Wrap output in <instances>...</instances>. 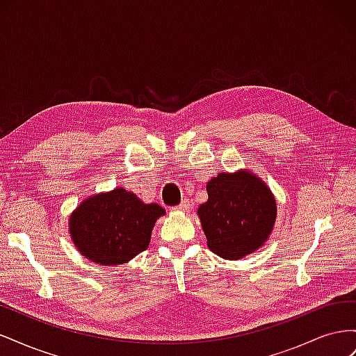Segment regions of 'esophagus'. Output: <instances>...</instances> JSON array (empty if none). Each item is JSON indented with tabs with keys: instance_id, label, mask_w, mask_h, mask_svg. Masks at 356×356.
<instances>
[{
	"instance_id": "1",
	"label": "esophagus",
	"mask_w": 356,
	"mask_h": 356,
	"mask_svg": "<svg viewBox=\"0 0 356 356\" xmlns=\"http://www.w3.org/2000/svg\"><path fill=\"white\" fill-rule=\"evenodd\" d=\"M174 211H179V212L190 211V202H188V199H184L178 204V207H174Z\"/></svg>"
}]
</instances>
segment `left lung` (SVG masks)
<instances>
[{
    "instance_id": "1",
    "label": "left lung",
    "mask_w": 356,
    "mask_h": 356,
    "mask_svg": "<svg viewBox=\"0 0 356 356\" xmlns=\"http://www.w3.org/2000/svg\"><path fill=\"white\" fill-rule=\"evenodd\" d=\"M207 191L197 213L213 254L238 260L264 245L276 221V200L264 181L242 169L213 177Z\"/></svg>"
}]
</instances>
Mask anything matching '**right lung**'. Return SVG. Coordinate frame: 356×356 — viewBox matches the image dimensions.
<instances>
[{"instance_id":"obj_1","label":"right lung","mask_w":356,"mask_h":356,"mask_svg":"<svg viewBox=\"0 0 356 356\" xmlns=\"http://www.w3.org/2000/svg\"><path fill=\"white\" fill-rule=\"evenodd\" d=\"M165 213L157 203L145 204L118 187L81 202L70 217V234L90 261L117 266L147 250L156 220Z\"/></svg>"}]
</instances>
